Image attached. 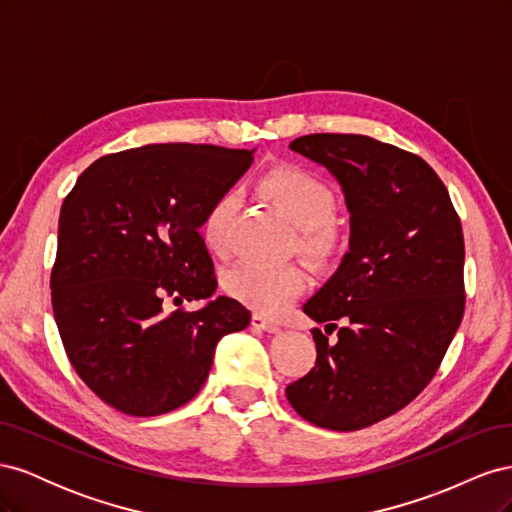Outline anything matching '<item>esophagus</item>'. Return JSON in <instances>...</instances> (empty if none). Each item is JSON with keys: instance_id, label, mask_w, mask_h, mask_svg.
I'll return each mask as SVG.
<instances>
[{"instance_id": "34e87169", "label": "esophagus", "mask_w": 512, "mask_h": 512, "mask_svg": "<svg viewBox=\"0 0 512 512\" xmlns=\"http://www.w3.org/2000/svg\"><path fill=\"white\" fill-rule=\"evenodd\" d=\"M252 327H254V329H260V331H267V333H277V331L282 329L280 324H277L275 320L265 318V316H260V314H254V316H252Z\"/></svg>"}]
</instances>
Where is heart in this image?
I'll return each mask as SVG.
<instances>
[{"mask_svg": "<svg viewBox=\"0 0 512 512\" xmlns=\"http://www.w3.org/2000/svg\"><path fill=\"white\" fill-rule=\"evenodd\" d=\"M260 190L280 205L299 226V250L316 262L331 260L342 247V230L335 222L337 196L331 185L299 166L273 168L260 179ZM239 200L235 192H222L200 220V237L211 252H226L228 232ZM305 288V271L284 262H239L224 273V290L254 312L277 316Z\"/></svg>", "mask_w": 512, "mask_h": 512, "instance_id": "obj_1", "label": "heart"}]
</instances>
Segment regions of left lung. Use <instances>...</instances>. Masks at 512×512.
<instances>
[{
    "label": "left lung",
    "instance_id": "left-lung-1",
    "mask_svg": "<svg viewBox=\"0 0 512 512\" xmlns=\"http://www.w3.org/2000/svg\"><path fill=\"white\" fill-rule=\"evenodd\" d=\"M290 149L342 185L350 252L303 305L338 342L312 329L316 363L286 397L312 425L365 429L406 408L453 342L466 307L461 222L442 179L410 151L363 134H307Z\"/></svg>",
    "mask_w": 512,
    "mask_h": 512
}]
</instances>
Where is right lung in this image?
<instances>
[{
    "mask_svg": "<svg viewBox=\"0 0 512 512\" xmlns=\"http://www.w3.org/2000/svg\"><path fill=\"white\" fill-rule=\"evenodd\" d=\"M254 156L215 145H145L91 164L61 205L51 301L64 350L104 404L177 410L203 389L213 352L252 314L228 297L198 312L164 301L218 288L200 220Z\"/></svg>",
    "mask_w": 512,
    "mask_h": 512,
    "instance_id": "obj_1",
    "label": "right lung"
}]
</instances>
